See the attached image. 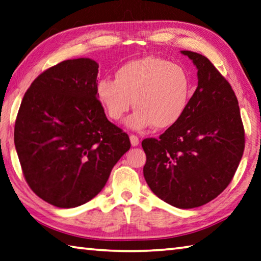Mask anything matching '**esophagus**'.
<instances>
[{
	"label": "esophagus",
	"mask_w": 261,
	"mask_h": 261,
	"mask_svg": "<svg viewBox=\"0 0 261 261\" xmlns=\"http://www.w3.org/2000/svg\"><path fill=\"white\" fill-rule=\"evenodd\" d=\"M129 140H130L132 146H137V145L140 144V140H139V137H137L136 135H129Z\"/></svg>",
	"instance_id": "obj_1"
}]
</instances>
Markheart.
<instances>
[{"mask_svg":"<svg viewBox=\"0 0 261 261\" xmlns=\"http://www.w3.org/2000/svg\"><path fill=\"white\" fill-rule=\"evenodd\" d=\"M192 88L185 68L149 56L124 63L116 70L115 81L103 78L95 92L108 118L114 121L122 119L134 105L136 111L126 125L143 130L151 126L168 129L178 124L189 109Z\"/></svg>","mask_w":261,"mask_h":261,"instance_id":"obj_1","label":"heart"}]
</instances>
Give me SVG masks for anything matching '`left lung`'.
Listing matches in <instances>:
<instances>
[{"label":"left lung","mask_w":261,"mask_h":261,"mask_svg":"<svg viewBox=\"0 0 261 261\" xmlns=\"http://www.w3.org/2000/svg\"><path fill=\"white\" fill-rule=\"evenodd\" d=\"M198 87L178 124L158 140L145 139L144 178L153 193L179 209L208 203L227 188L244 151L239 102L208 58L191 51Z\"/></svg>","instance_id":"obj_1"}]
</instances>
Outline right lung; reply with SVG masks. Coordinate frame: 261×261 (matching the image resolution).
Instances as JSON below:
<instances>
[{"label": "right lung", "mask_w": 261, "mask_h": 261, "mask_svg": "<svg viewBox=\"0 0 261 261\" xmlns=\"http://www.w3.org/2000/svg\"><path fill=\"white\" fill-rule=\"evenodd\" d=\"M99 65L66 60L42 72L24 93L14 145L34 193L58 208H75L105 188L129 137L107 119L96 96Z\"/></svg>", "instance_id": "1"}]
</instances>
